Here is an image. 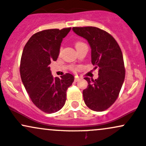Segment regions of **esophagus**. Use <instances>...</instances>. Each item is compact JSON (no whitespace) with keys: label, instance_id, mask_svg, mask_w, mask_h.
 <instances>
[{"label":"esophagus","instance_id":"1","mask_svg":"<svg viewBox=\"0 0 146 146\" xmlns=\"http://www.w3.org/2000/svg\"><path fill=\"white\" fill-rule=\"evenodd\" d=\"M79 80V77H77V76H75V77H74V81H75V82H77Z\"/></svg>","mask_w":146,"mask_h":146}]
</instances>
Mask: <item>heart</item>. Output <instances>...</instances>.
<instances>
[{
    "instance_id": "obj_1",
    "label": "heart",
    "mask_w": 146,
    "mask_h": 146,
    "mask_svg": "<svg viewBox=\"0 0 146 146\" xmlns=\"http://www.w3.org/2000/svg\"><path fill=\"white\" fill-rule=\"evenodd\" d=\"M84 44V43H83V42H77L76 43V44H75V46H76V47H77V46H80V45H81V44ZM60 51H61V49H60ZM78 67H73L72 68V70L73 71H76V70H78Z\"/></svg>"
}]
</instances>
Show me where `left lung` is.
<instances>
[{
	"mask_svg": "<svg viewBox=\"0 0 146 146\" xmlns=\"http://www.w3.org/2000/svg\"><path fill=\"white\" fill-rule=\"evenodd\" d=\"M74 32L86 39L91 47V62L99 69L98 79L85 77L87 88L83 91L86 106L92 111L109 109L117 100L125 76L122 51L116 40L97 27H73Z\"/></svg>",
	"mask_w": 146,
	"mask_h": 146,
	"instance_id": "obj_1",
	"label": "left lung"
}]
</instances>
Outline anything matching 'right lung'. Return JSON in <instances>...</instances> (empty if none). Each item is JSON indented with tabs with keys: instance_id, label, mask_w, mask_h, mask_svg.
Wrapping results in <instances>:
<instances>
[{
	"instance_id": "add662e5",
	"label": "right lung",
	"mask_w": 146,
	"mask_h": 146,
	"mask_svg": "<svg viewBox=\"0 0 146 146\" xmlns=\"http://www.w3.org/2000/svg\"><path fill=\"white\" fill-rule=\"evenodd\" d=\"M71 28L48 29L31 36L23 48L20 62V75L31 101L39 109L53 113L65 104L67 88L74 78L67 73L54 78L49 65L57 60L62 39Z\"/></svg>"
}]
</instances>
